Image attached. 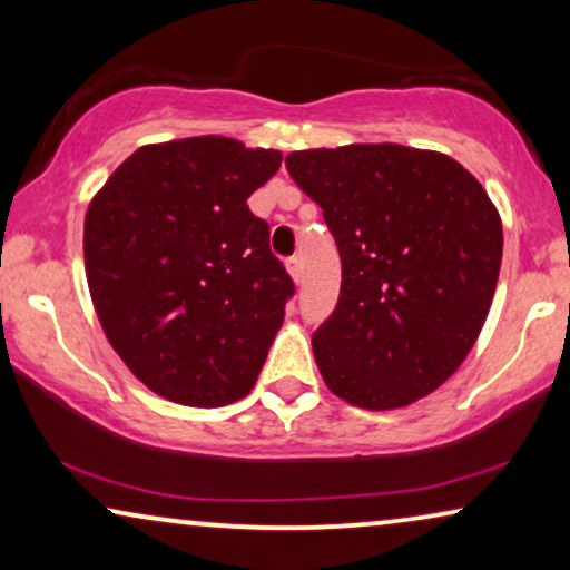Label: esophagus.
<instances>
[{"label": "esophagus", "mask_w": 570, "mask_h": 570, "mask_svg": "<svg viewBox=\"0 0 570 570\" xmlns=\"http://www.w3.org/2000/svg\"><path fill=\"white\" fill-rule=\"evenodd\" d=\"M287 272H291L295 283H301V279H303V259H301V256H293V259H287Z\"/></svg>", "instance_id": "obj_1"}]
</instances>
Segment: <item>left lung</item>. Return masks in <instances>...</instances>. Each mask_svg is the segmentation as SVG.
Segmentation results:
<instances>
[{
	"instance_id": "8db88e82",
	"label": "left lung",
	"mask_w": 570,
	"mask_h": 570,
	"mask_svg": "<svg viewBox=\"0 0 570 570\" xmlns=\"http://www.w3.org/2000/svg\"><path fill=\"white\" fill-rule=\"evenodd\" d=\"M322 207L342 262L340 301L311 337L326 386L365 410L439 389L485 324L503 228L449 155L350 145L285 158Z\"/></svg>"
}]
</instances>
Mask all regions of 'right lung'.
Here are the masks:
<instances>
[{
  "mask_svg": "<svg viewBox=\"0 0 570 570\" xmlns=\"http://www.w3.org/2000/svg\"><path fill=\"white\" fill-rule=\"evenodd\" d=\"M277 150L228 137L139 147L85 215V272L104 332L168 400L220 407L252 392L295 283L246 199Z\"/></svg>",
  "mask_w": 570,
  "mask_h": 570,
  "instance_id": "obj_1",
  "label": "right lung"
}]
</instances>
